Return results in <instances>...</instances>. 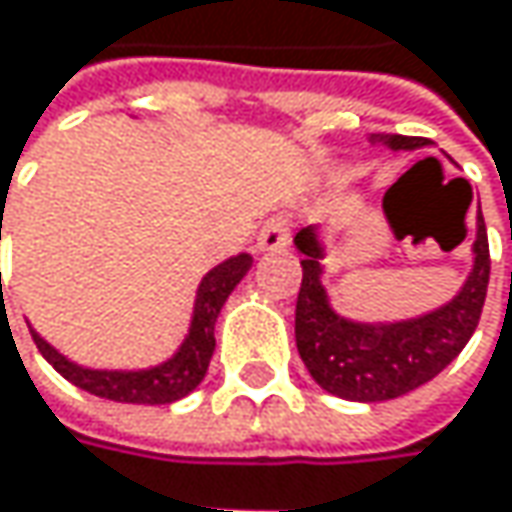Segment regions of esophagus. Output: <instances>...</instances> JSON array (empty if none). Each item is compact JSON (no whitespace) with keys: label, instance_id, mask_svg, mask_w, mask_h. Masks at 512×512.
I'll return each instance as SVG.
<instances>
[{"label":"esophagus","instance_id":"34e87169","mask_svg":"<svg viewBox=\"0 0 512 512\" xmlns=\"http://www.w3.org/2000/svg\"><path fill=\"white\" fill-rule=\"evenodd\" d=\"M290 246V231L284 219H269L260 234H257V252L272 255V252H284Z\"/></svg>","mask_w":512,"mask_h":512}]
</instances>
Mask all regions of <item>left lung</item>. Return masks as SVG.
<instances>
[{"label":"left lung","instance_id":"left-lung-1","mask_svg":"<svg viewBox=\"0 0 512 512\" xmlns=\"http://www.w3.org/2000/svg\"><path fill=\"white\" fill-rule=\"evenodd\" d=\"M385 151H421L430 142L415 136H370ZM302 255V287L296 299V350L311 379L353 403H382L403 397L439 376L477 329L489 287V243L483 213L477 207L471 269L460 290L415 317L356 320L332 305L323 284L326 240L320 225H308L293 237Z\"/></svg>","mask_w":512,"mask_h":512}]
</instances>
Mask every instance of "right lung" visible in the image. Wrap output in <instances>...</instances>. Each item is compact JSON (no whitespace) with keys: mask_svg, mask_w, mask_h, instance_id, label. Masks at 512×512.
<instances>
[{"mask_svg":"<svg viewBox=\"0 0 512 512\" xmlns=\"http://www.w3.org/2000/svg\"><path fill=\"white\" fill-rule=\"evenodd\" d=\"M252 263H255V257L249 252H240V255L216 263L198 281L192 317H189V329H186L183 341L177 344V350L171 356L156 361V364H148V367H88V364L67 358L61 350H55L47 338H41V332H35L32 323H29V332H32L41 356L47 358L67 382H73L76 388H82L94 397H106L115 403H148V406L174 403V400H183L186 394H192L204 382L210 358L216 350V335H213L216 320H219L228 296L234 293V287L249 275Z\"/></svg>","mask_w":512,"mask_h":512,"instance_id":"obj_1","label":"right lung"}]
</instances>
